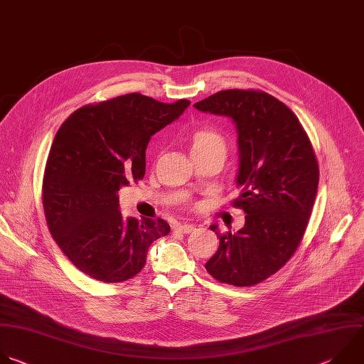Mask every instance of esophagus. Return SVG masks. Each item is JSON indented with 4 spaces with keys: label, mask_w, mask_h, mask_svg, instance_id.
<instances>
[{
    "label": "esophagus",
    "mask_w": 364,
    "mask_h": 364,
    "mask_svg": "<svg viewBox=\"0 0 364 364\" xmlns=\"http://www.w3.org/2000/svg\"><path fill=\"white\" fill-rule=\"evenodd\" d=\"M194 228H196L194 224H177V230L181 231V232H184V234L191 232Z\"/></svg>",
    "instance_id": "34e87169"
}]
</instances>
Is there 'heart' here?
I'll list each match as a JSON object with an SVG mask.
<instances>
[{"label":"heart","instance_id":"obj_1","mask_svg":"<svg viewBox=\"0 0 364 364\" xmlns=\"http://www.w3.org/2000/svg\"><path fill=\"white\" fill-rule=\"evenodd\" d=\"M191 153L200 151H218L223 156L225 154V143L223 137L210 130H198L190 139Z\"/></svg>","mask_w":364,"mask_h":364}]
</instances>
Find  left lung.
Here are the masks:
<instances>
[{
  "label": "left lung",
  "instance_id": "obj_1",
  "mask_svg": "<svg viewBox=\"0 0 364 364\" xmlns=\"http://www.w3.org/2000/svg\"><path fill=\"white\" fill-rule=\"evenodd\" d=\"M194 107L232 119L241 187L232 204L246 213L237 232L210 225L220 246L205 270L221 283L255 286L290 260L304 235L318 186L311 143L296 114L264 91L224 90Z\"/></svg>",
  "mask_w": 364,
  "mask_h": 364
}]
</instances>
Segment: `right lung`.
Wrapping results in <instances>:
<instances>
[{"instance_id": "right-lung-1", "label": "right lung", "mask_w": 364, "mask_h": 364, "mask_svg": "<svg viewBox=\"0 0 364 364\" xmlns=\"http://www.w3.org/2000/svg\"><path fill=\"white\" fill-rule=\"evenodd\" d=\"M190 105L132 92L74 111L53 141L43 180L48 230L82 273L102 283L141 272L149 247L170 232L163 218H124L118 190L146 174V149Z\"/></svg>"}]
</instances>
